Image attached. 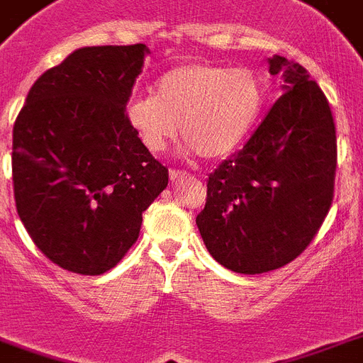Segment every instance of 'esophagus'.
Listing matches in <instances>:
<instances>
[{
  "instance_id": "esophagus-1",
  "label": "esophagus",
  "mask_w": 363,
  "mask_h": 363,
  "mask_svg": "<svg viewBox=\"0 0 363 363\" xmlns=\"http://www.w3.org/2000/svg\"><path fill=\"white\" fill-rule=\"evenodd\" d=\"M184 175H186V172H182V169H175V167H172V169H169V179H172L173 182L179 181V179H182Z\"/></svg>"
}]
</instances>
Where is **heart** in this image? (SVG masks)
I'll return each instance as SVG.
<instances>
[{"label":"heart","instance_id":"b5f03b06","mask_svg":"<svg viewBox=\"0 0 363 363\" xmlns=\"http://www.w3.org/2000/svg\"><path fill=\"white\" fill-rule=\"evenodd\" d=\"M266 103V83L251 68L190 62L167 69L153 94L133 96L125 120L145 149L158 153L179 130L206 160L234 153L258 123Z\"/></svg>","mask_w":363,"mask_h":363}]
</instances>
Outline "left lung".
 <instances>
[{
  "instance_id": "left-lung-1",
  "label": "left lung",
  "mask_w": 363,
  "mask_h": 363,
  "mask_svg": "<svg viewBox=\"0 0 363 363\" xmlns=\"http://www.w3.org/2000/svg\"><path fill=\"white\" fill-rule=\"evenodd\" d=\"M269 72L282 77L284 94L242 151L210 173L196 219L210 255L243 275L299 257L334 199L337 144L327 97L294 60L273 55Z\"/></svg>"
}]
</instances>
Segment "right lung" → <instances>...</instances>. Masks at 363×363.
Segmentation results:
<instances>
[{
  "instance_id": "right-lung-1",
  "label": "right lung",
  "mask_w": 363,
  "mask_h": 363,
  "mask_svg": "<svg viewBox=\"0 0 363 363\" xmlns=\"http://www.w3.org/2000/svg\"><path fill=\"white\" fill-rule=\"evenodd\" d=\"M144 44L94 45L36 79L12 129L21 223L53 264L103 275L138 240L167 167L125 120Z\"/></svg>"
}]
</instances>
